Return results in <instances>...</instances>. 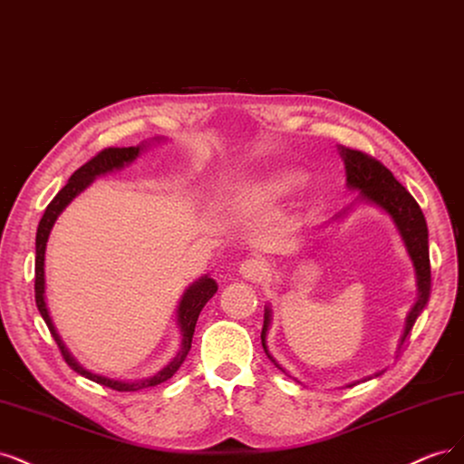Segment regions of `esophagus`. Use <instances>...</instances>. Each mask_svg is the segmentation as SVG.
<instances>
[{
  "label": "esophagus",
  "instance_id": "esophagus-1",
  "mask_svg": "<svg viewBox=\"0 0 464 464\" xmlns=\"http://www.w3.org/2000/svg\"><path fill=\"white\" fill-rule=\"evenodd\" d=\"M238 272L243 274V277L250 281H262L270 274V264H267L264 258H248L238 267Z\"/></svg>",
  "mask_w": 464,
  "mask_h": 464
}]
</instances>
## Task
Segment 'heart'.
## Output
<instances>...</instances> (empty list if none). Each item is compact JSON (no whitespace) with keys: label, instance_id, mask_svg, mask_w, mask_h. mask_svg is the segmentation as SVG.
<instances>
[{"label":"heart","instance_id":"1","mask_svg":"<svg viewBox=\"0 0 464 464\" xmlns=\"http://www.w3.org/2000/svg\"><path fill=\"white\" fill-rule=\"evenodd\" d=\"M298 183V177L295 173H277L274 175L270 181L264 183L260 188V197L266 200H276L289 194Z\"/></svg>","mask_w":464,"mask_h":464}]
</instances>
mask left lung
<instances>
[{
	"label": "left lung",
	"instance_id": "left-lung-1",
	"mask_svg": "<svg viewBox=\"0 0 464 464\" xmlns=\"http://www.w3.org/2000/svg\"><path fill=\"white\" fill-rule=\"evenodd\" d=\"M339 156L345 166L347 185L349 188L361 190L362 198L368 202L380 206L382 210L390 214L395 221V226L407 245V250L416 267V279H418V301L412 306L405 335L401 339V345L407 341L412 332V325L420 312L428 304L430 291H431V270H430V250H428V226L420 206L411 197V192L402 187L393 173L387 169L382 161L372 158L361 150H353L347 146H337ZM270 325V308L264 310V327H262V347L270 361H274L272 354L267 353L266 347V332ZM276 362V361H274ZM283 370V368H281ZM354 385V383H353ZM351 387V385H349Z\"/></svg>",
	"mask_w": 464,
	"mask_h": 464
}]
</instances>
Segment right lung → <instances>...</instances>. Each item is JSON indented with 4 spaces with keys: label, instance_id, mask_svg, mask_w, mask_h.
<instances>
[{
    "label": "right lung",
    "instance_id": "add662e5",
    "mask_svg": "<svg viewBox=\"0 0 464 464\" xmlns=\"http://www.w3.org/2000/svg\"><path fill=\"white\" fill-rule=\"evenodd\" d=\"M139 152H140L139 146H129V148L110 146V148H103V150H100L96 156H92L91 160L84 163V166H81L77 171L71 175L69 183L55 194V198L48 204L46 212H44V216H42V219L38 223V231H36L34 298H36V306H38V310L42 314V318H44V322H46L48 330H50L52 337L55 339L59 351H62V356L65 358V362L74 372L81 373V376L92 380V382H96L100 385H106V387H110V390H115V392H139V390H144V387H152V385L168 382L173 376V373L179 370V366L183 364V361H185L188 351H190L194 325H197L200 310L204 308V304L210 301V298L214 296V293L218 291V285H216V281L212 277H202V279H198L197 283H194V285H190L187 289V293L183 295V301H181V304H179V310H177V314H179V318H177L179 320V327H181V334H183L181 351H179V354L173 358V361L166 368L160 370L154 378L140 380V382H117V380L98 376V373L88 372V370H84L82 366H79L77 362H74V358L65 349L63 341L59 339L55 327L52 324L50 314H48L46 301H44V254H46V243H48L50 231L53 227L57 216L63 212V208L74 197H77L79 192H82L88 185H91L98 175H103V173H108V171L123 168L125 163L137 160Z\"/></svg>",
    "mask_w": 464,
    "mask_h": 464
}]
</instances>
